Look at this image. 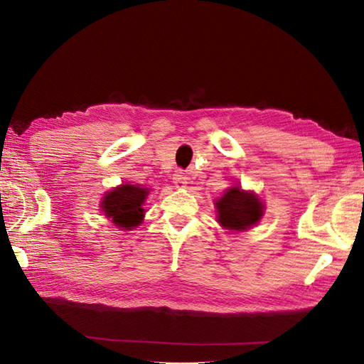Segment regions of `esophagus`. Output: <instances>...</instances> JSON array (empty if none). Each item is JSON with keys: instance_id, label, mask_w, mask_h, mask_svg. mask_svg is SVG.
Here are the masks:
<instances>
[{"instance_id": "obj_1", "label": "esophagus", "mask_w": 364, "mask_h": 364, "mask_svg": "<svg viewBox=\"0 0 364 364\" xmlns=\"http://www.w3.org/2000/svg\"><path fill=\"white\" fill-rule=\"evenodd\" d=\"M172 180H173V184H175V187H177V189H183V187H186L187 180H189V178H187V175L181 169H178V171H175Z\"/></svg>"}]
</instances>
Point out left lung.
Masks as SVG:
<instances>
[{"instance_id": "obj_1", "label": "left lung", "mask_w": 364, "mask_h": 364, "mask_svg": "<svg viewBox=\"0 0 364 364\" xmlns=\"http://www.w3.org/2000/svg\"><path fill=\"white\" fill-rule=\"evenodd\" d=\"M219 223L232 231H246L257 225L264 214L262 203L257 195L232 187L216 203Z\"/></svg>"}]
</instances>
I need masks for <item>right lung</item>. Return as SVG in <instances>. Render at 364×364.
Returning a JSON list of instances; mask_svg holds the SVG:
<instances>
[{"label":"right lung","instance_id":"obj_1","mask_svg":"<svg viewBox=\"0 0 364 364\" xmlns=\"http://www.w3.org/2000/svg\"><path fill=\"white\" fill-rule=\"evenodd\" d=\"M146 195L148 191L142 187L123 184L105 196L102 208L106 218L112 219L117 226H121L123 230H132L142 222V204Z\"/></svg>","mask_w":364,"mask_h":364}]
</instances>
